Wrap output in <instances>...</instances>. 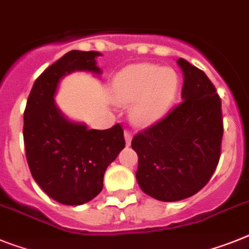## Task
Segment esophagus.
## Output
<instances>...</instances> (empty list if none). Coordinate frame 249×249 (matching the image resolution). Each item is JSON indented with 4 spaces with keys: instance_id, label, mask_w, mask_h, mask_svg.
<instances>
[{
    "instance_id": "obj_1",
    "label": "esophagus",
    "mask_w": 249,
    "mask_h": 249,
    "mask_svg": "<svg viewBox=\"0 0 249 249\" xmlns=\"http://www.w3.org/2000/svg\"><path fill=\"white\" fill-rule=\"evenodd\" d=\"M124 138H125V143H126V145H130L131 143V139H133V137H131V133L128 130L124 131Z\"/></svg>"
}]
</instances>
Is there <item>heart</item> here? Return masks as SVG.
Returning a JSON list of instances; mask_svg holds the SVG:
<instances>
[{"label":"heart","mask_w":249,"mask_h":249,"mask_svg":"<svg viewBox=\"0 0 249 249\" xmlns=\"http://www.w3.org/2000/svg\"><path fill=\"white\" fill-rule=\"evenodd\" d=\"M178 77L171 68L131 64L115 77L111 96L123 106L133 104L129 116L138 126H149L168 112L176 99Z\"/></svg>","instance_id":"heart-1"}]
</instances>
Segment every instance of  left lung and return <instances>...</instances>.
Masks as SVG:
<instances>
[{
    "label": "left lung",
    "mask_w": 249,
    "mask_h": 249,
    "mask_svg": "<svg viewBox=\"0 0 249 249\" xmlns=\"http://www.w3.org/2000/svg\"><path fill=\"white\" fill-rule=\"evenodd\" d=\"M182 100L131 141L142 191L160 201L187 199L209 182L220 158L221 101L205 73L179 58Z\"/></svg>",
    "instance_id": "obj_1"
}]
</instances>
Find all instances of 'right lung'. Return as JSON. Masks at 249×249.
Here are the masks:
<instances>
[{
	"instance_id": "right-lung-1",
	"label": "right lung",
	"mask_w": 249,
	"mask_h": 249,
	"mask_svg": "<svg viewBox=\"0 0 249 249\" xmlns=\"http://www.w3.org/2000/svg\"><path fill=\"white\" fill-rule=\"evenodd\" d=\"M99 52L71 50L41 73L24 112V144L30 172L49 197L63 205H82L99 195L104 175L125 147L116 124L106 130L89 129L68 119L55 104L60 79L73 72L100 76Z\"/></svg>"
}]
</instances>
